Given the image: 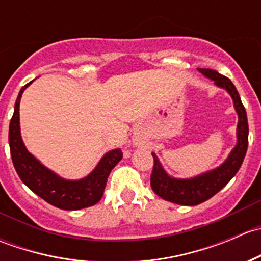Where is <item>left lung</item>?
I'll return each mask as SVG.
<instances>
[{"mask_svg": "<svg viewBox=\"0 0 261 261\" xmlns=\"http://www.w3.org/2000/svg\"><path fill=\"white\" fill-rule=\"evenodd\" d=\"M198 70L204 77L215 81L216 86L226 89L228 94L232 97L233 107L239 116L238 143L227 159L220 167L194 178H189V179H177L168 175L158 156L152 152L154 167L150 175V184H151L152 191L165 201L181 204V206H196L220 192L239 172L244 162L245 154H246L247 144H249V125H247L246 111H245L236 87L227 77L220 74L216 70L206 69V68H198Z\"/></svg>", "mask_w": 261, "mask_h": 261, "instance_id": "obj_1", "label": "left lung"}]
</instances>
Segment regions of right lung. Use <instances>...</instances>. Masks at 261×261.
Here are the masks:
<instances>
[{"mask_svg": "<svg viewBox=\"0 0 261 261\" xmlns=\"http://www.w3.org/2000/svg\"><path fill=\"white\" fill-rule=\"evenodd\" d=\"M30 83L21 88L15 103L14 115L10 121V151L18 177L34 193L60 210L75 211L93 206L103 196L107 178L115 165L122 159V151L120 149H115L106 152L93 172L80 180L63 179L44 167L33 154L28 151L20 133V99L25 88H28Z\"/></svg>", "mask_w": 261, "mask_h": 261, "instance_id": "1", "label": "right lung"}]
</instances>
